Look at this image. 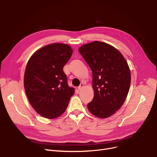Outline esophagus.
I'll use <instances>...</instances> for the list:
<instances>
[{
  "mask_svg": "<svg viewBox=\"0 0 157 157\" xmlns=\"http://www.w3.org/2000/svg\"><path fill=\"white\" fill-rule=\"evenodd\" d=\"M83 86H84V84L83 83H80V85L78 86V90H81L82 88H83Z\"/></svg>",
  "mask_w": 157,
  "mask_h": 157,
  "instance_id": "obj_1",
  "label": "esophagus"
}]
</instances>
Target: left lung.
<instances>
[{
  "label": "left lung",
  "mask_w": 157,
  "mask_h": 157,
  "mask_svg": "<svg viewBox=\"0 0 157 157\" xmlns=\"http://www.w3.org/2000/svg\"><path fill=\"white\" fill-rule=\"evenodd\" d=\"M78 51L93 75L94 97L88 109L97 117H109L121 108L128 93L131 76L128 63L116 48L100 41L83 45Z\"/></svg>",
  "instance_id": "obj_1"
}]
</instances>
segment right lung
Masks as SVG:
<instances>
[{
	"label": "right lung",
	"mask_w": 157,
	"mask_h": 157,
	"mask_svg": "<svg viewBox=\"0 0 157 157\" xmlns=\"http://www.w3.org/2000/svg\"><path fill=\"white\" fill-rule=\"evenodd\" d=\"M72 54L67 44H49L33 54L27 64L25 90L33 108L44 118L53 119L62 115L74 93L63 71Z\"/></svg>",
	"instance_id": "add662e5"
}]
</instances>
